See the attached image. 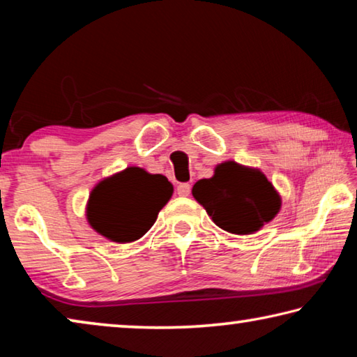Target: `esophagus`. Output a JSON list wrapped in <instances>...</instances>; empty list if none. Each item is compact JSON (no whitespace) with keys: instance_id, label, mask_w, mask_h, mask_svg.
<instances>
[{"instance_id":"1","label":"esophagus","mask_w":357,"mask_h":357,"mask_svg":"<svg viewBox=\"0 0 357 357\" xmlns=\"http://www.w3.org/2000/svg\"><path fill=\"white\" fill-rule=\"evenodd\" d=\"M176 192L179 197H189L190 195V184L189 183H181L176 187Z\"/></svg>"}]
</instances>
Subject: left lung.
Masks as SVG:
<instances>
[{"label": "left lung", "instance_id": "1", "mask_svg": "<svg viewBox=\"0 0 357 357\" xmlns=\"http://www.w3.org/2000/svg\"><path fill=\"white\" fill-rule=\"evenodd\" d=\"M192 195L217 227L234 234L257 231L280 209V197L264 174L236 162L220 164L213 178L198 181Z\"/></svg>", "mask_w": 357, "mask_h": 357}]
</instances>
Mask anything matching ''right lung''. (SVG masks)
<instances>
[{"label": "right lung", "mask_w": 357, "mask_h": 357, "mask_svg": "<svg viewBox=\"0 0 357 357\" xmlns=\"http://www.w3.org/2000/svg\"><path fill=\"white\" fill-rule=\"evenodd\" d=\"M172 193L173 185L162 174H149L137 167L126 168L93 190L88 220L105 238L132 243L154 225Z\"/></svg>", "instance_id": "add662e5"}]
</instances>
